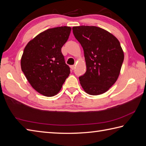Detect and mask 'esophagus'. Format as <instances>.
<instances>
[{
	"mask_svg": "<svg viewBox=\"0 0 146 146\" xmlns=\"http://www.w3.org/2000/svg\"><path fill=\"white\" fill-rule=\"evenodd\" d=\"M70 68H71V69H72V70H73L74 69V68H75V65H71Z\"/></svg>",
	"mask_w": 146,
	"mask_h": 146,
	"instance_id": "1",
	"label": "esophagus"
}]
</instances>
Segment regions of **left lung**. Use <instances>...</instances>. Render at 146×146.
I'll return each mask as SVG.
<instances>
[{
    "mask_svg": "<svg viewBox=\"0 0 146 146\" xmlns=\"http://www.w3.org/2000/svg\"><path fill=\"white\" fill-rule=\"evenodd\" d=\"M74 36L82 46L86 72L79 77L84 91L99 95L109 90L119 77L124 52L116 36L100 27H73Z\"/></svg>",
    "mask_w": 146,
    "mask_h": 146,
    "instance_id": "1",
    "label": "left lung"
}]
</instances>
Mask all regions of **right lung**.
Returning <instances> with one entry per match:
<instances>
[{"label": "right lung", "mask_w": 146, "mask_h": 146, "mask_svg": "<svg viewBox=\"0 0 146 146\" xmlns=\"http://www.w3.org/2000/svg\"><path fill=\"white\" fill-rule=\"evenodd\" d=\"M72 28L58 27L39 33L27 43L21 58V68L37 92L50 97L60 91L70 73L62 53Z\"/></svg>", "instance_id": "add662e5"}]
</instances>
